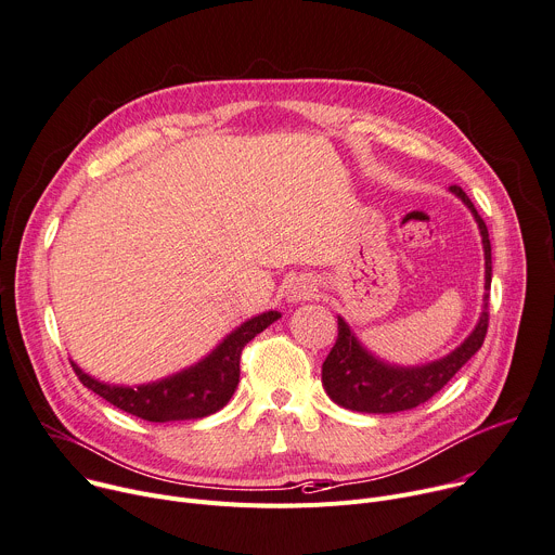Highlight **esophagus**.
Here are the masks:
<instances>
[{
  "mask_svg": "<svg viewBox=\"0 0 555 555\" xmlns=\"http://www.w3.org/2000/svg\"><path fill=\"white\" fill-rule=\"evenodd\" d=\"M319 292V283L310 276H298V279H292L287 283V289H285V296L289 304H298V300H310L314 298Z\"/></svg>",
  "mask_w": 555,
  "mask_h": 555,
  "instance_id": "esophagus-1",
  "label": "esophagus"
}]
</instances>
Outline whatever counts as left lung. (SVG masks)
I'll use <instances>...</instances> for the list:
<instances>
[{
  "label": "left lung",
  "instance_id": "left-lung-1",
  "mask_svg": "<svg viewBox=\"0 0 555 555\" xmlns=\"http://www.w3.org/2000/svg\"><path fill=\"white\" fill-rule=\"evenodd\" d=\"M451 192L459 194L465 206L474 212L482 245H485V289L491 287V243L489 232L474 208L472 198L463 188L451 185ZM489 327V294H485V306L476 330L469 338L451 351L449 357L434 361L423 367H391L376 361L370 351L361 347L357 336L351 334L347 323L338 317V336L323 363V387L336 405L365 412V414H393L414 410L438 393L456 372L482 347Z\"/></svg>",
  "mask_w": 555,
  "mask_h": 555
}]
</instances>
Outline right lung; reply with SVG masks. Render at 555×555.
<instances>
[{
	"label": "right lung",
	"mask_w": 555,
	"mask_h": 555,
	"mask_svg": "<svg viewBox=\"0 0 555 555\" xmlns=\"http://www.w3.org/2000/svg\"><path fill=\"white\" fill-rule=\"evenodd\" d=\"M279 317V312H266L261 317L249 319L238 330H234L212 354L198 365L179 372L170 378H164L159 383L141 385L137 389L99 383L83 374L75 363L70 365L77 378L88 389H92L94 393L106 398L111 405L137 418L150 423L204 418L228 405V400L232 398L238 385V361L243 347L257 334H261L268 325H272Z\"/></svg>",
	"instance_id": "1"
}]
</instances>
